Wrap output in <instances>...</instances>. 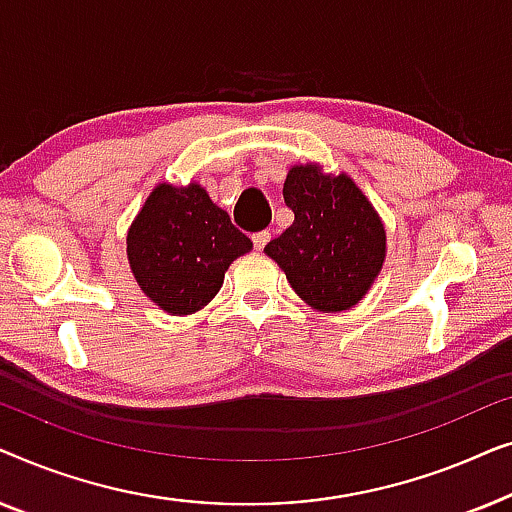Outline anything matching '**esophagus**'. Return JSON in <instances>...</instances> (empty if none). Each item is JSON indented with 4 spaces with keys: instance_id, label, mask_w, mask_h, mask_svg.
Segmentation results:
<instances>
[{
    "instance_id": "1",
    "label": "esophagus",
    "mask_w": 512,
    "mask_h": 512,
    "mask_svg": "<svg viewBox=\"0 0 512 512\" xmlns=\"http://www.w3.org/2000/svg\"><path fill=\"white\" fill-rule=\"evenodd\" d=\"M251 240H254V249L263 251L265 244L270 242V233H268V230H261V233H256L254 237H251Z\"/></svg>"
}]
</instances>
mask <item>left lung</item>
Masks as SVG:
<instances>
[{
    "label": "left lung",
    "instance_id": "obj_1",
    "mask_svg": "<svg viewBox=\"0 0 512 512\" xmlns=\"http://www.w3.org/2000/svg\"><path fill=\"white\" fill-rule=\"evenodd\" d=\"M293 223L265 244L291 289L319 312H342L366 296L387 254L384 223L347 174L293 165L284 181Z\"/></svg>",
    "mask_w": 512,
    "mask_h": 512
}]
</instances>
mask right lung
<instances>
[{
    "mask_svg": "<svg viewBox=\"0 0 512 512\" xmlns=\"http://www.w3.org/2000/svg\"><path fill=\"white\" fill-rule=\"evenodd\" d=\"M251 240L200 184H158L128 230V261L139 289L170 314H193L223 284Z\"/></svg>",
    "mask_w": 512,
    "mask_h": 512,
    "instance_id": "right-lung-1",
    "label": "right lung"
}]
</instances>
